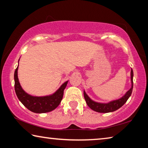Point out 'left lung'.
<instances>
[{"label":"left lung","mask_w":148,"mask_h":148,"mask_svg":"<svg viewBox=\"0 0 148 148\" xmlns=\"http://www.w3.org/2000/svg\"><path fill=\"white\" fill-rule=\"evenodd\" d=\"M131 79L132 87L128 91L126 92L123 97H121V99L116 100L108 102V103H99V102H95L89 98L88 95L86 94V92L84 91V98L86 100L87 104L90 108L94 110L95 112H100V113H108V112H112L116 111V110L120 108L123 105H124L125 102H127V100L131 95L132 88H133V71L131 69Z\"/></svg>","instance_id":"obj_1"}]
</instances>
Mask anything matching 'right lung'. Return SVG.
I'll use <instances>...</instances> for the list:
<instances>
[{"label": "right lung", "instance_id": "right-lung-1", "mask_svg": "<svg viewBox=\"0 0 148 148\" xmlns=\"http://www.w3.org/2000/svg\"><path fill=\"white\" fill-rule=\"evenodd\" d=\"M17 70L18 66L14 72L15 91L17 98L27 109L34 113H46L55 110L59 106L62 99L64 90L68 81L64 82L53 95L45 97H33L25 92L20 86L17 77Z\"/></svg>", "mask_w": 148, "mask_h": 148}]
</instances>
